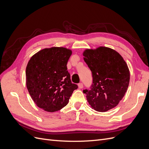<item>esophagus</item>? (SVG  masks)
Segmentation results:
<instances>
[{"instance_id":"1","label":"esophagus","mask_w":149,"mask_h":149,"mask_svg":"<svg viewBox=\"0 0 149 149\" xmlns=\"http://www.w3.org/2000/svg\"><path fill=\"white\" fill-rule=\"evenodd\" d=\"M78 88H79V89H82V88H83V83H79L78 84Z\"/></svg>"}]
</instances>
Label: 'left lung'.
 <instances>
[{"instance_id": "1", "label": "left lung", "mask_w": 149, "mask_h": 149, "mask_svg": "<svg viewBox=\"0 0 149 149\" xmlns=\"http://www.w3.org/2000/svg\"><path fill=\"white\" fill-rule=\"evenodd\" d=\"M83 55L93 75L91 89L83 90L89 105L98 112L115 107L129 86L127 65L118 52L105 47L86 49Z\"/></svg>"}]
</instances>
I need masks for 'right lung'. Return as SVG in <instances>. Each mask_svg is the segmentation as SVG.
Listing matches in <instances>:
<instances>
[{"label": "right lung", "mask_w": 149, "mask_h": 149, "mask_svg": "<svg viewBox=\"0 0 149 149\" xmlns=\"http://www.w3.org/2000/svg\"><path fill=\"white\" fill-rule=\"evenodd\" d=\"M72 52L64 47L44 48L31 57L26 65V85L35 104L44 111L53 112L68 103L74 90L67 71Z\"/></svg>", "instance_id": "1"}]
</instances>
